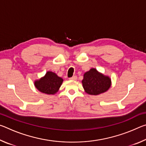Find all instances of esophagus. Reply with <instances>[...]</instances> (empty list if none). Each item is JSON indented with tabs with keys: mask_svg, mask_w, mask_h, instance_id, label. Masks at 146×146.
Instances as JSON below:
<instances>
[{
	"mask_svg": "<svg viewBox=\"0 0 146 146\" xmlns=\"http://www.w3.org/2000/svg\"><path fill=\"white\" fill-rule=\"evenodd\" d=\"M76 78H77V76H76V75H74V76H72V77L70 78V80H76Z\"/></svg>",
	"mask_w": 146,
	"mask_h": 146,
	"instance_id": "1",
	"label": "esophagus"
}]
</instances>
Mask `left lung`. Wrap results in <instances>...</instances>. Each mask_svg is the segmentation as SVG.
Segmentation results:
<instances>
[{"label":"left lung","mask_w":146,"mask_h":146,"mask_svg":"<svg viewBox=\"0 0 146 146\" xmlns=\"http://www.w3.org/2000/svg\"><path fill=\"white\" fill-rule=\"evenodd\" d=\"M82 82L86 92L93 95L106 92L111 86V79L94 68L84 73Z\"/></svg>","instance_id":"8db88e82"}]
</instances>
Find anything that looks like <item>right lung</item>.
<instances>
[{"instance_id": "right-lung-1", "label": "right lung", "mask_w": 146, "mask_h": 146, "mask_svg": "<svg viewBox=\"0 0 146 146\" xmlns=\"http://www.w3.org/2000/svg\"><path fill=\"white\" fill-rule=\"evenodd\" d=\"M62 82L63 79L55 73L48 71L44 77L35 82V86L42 93L53 95L57 92Z\"/></svg>"}]
</instances>
